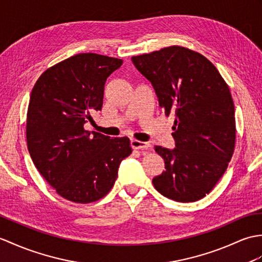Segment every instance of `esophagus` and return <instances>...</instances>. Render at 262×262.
<instances>
[{
  "label": "esophagus",
  "mask_w": 262,
  "mask_h": 262,
  "mask_svg": "<svg viewBox=\"0 0 262 262\" xmlns=\"http://www.w3.org/2000/svg\"><path fill=\"white\" fill-rule=\"evenodd\" d=\"M130 145L134 149H148V147H149V144L137 141V139H132Z\"/></svg>",
  "instance_id": "1"
}]
</instances>
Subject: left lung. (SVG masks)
Returning a JSON list of instances; mask_svg holds the SVG:
<instances>
[{"instance_id": "1", "label": "left lung", "mask_w": 262, "mask_h": 262, "mask_svg": "<svg viewBox=\"0 0 262 262\" xmlns=\"http://www.w3.org/2000/svg\"><path fill=\"white\" fill-rule=\"evenodd\" d=\"M174 117L175 148L155 146L165 171L153 179L162 195L195 202L222 178L235 145L234 103L220 72L202 54L179 46L132 57Z\"/></svg>"}]
</instances>
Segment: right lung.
Listing matches in <instances>:
<instances>
[{
    "instance_id": "obj_1",
    "label": "right lung",
    "mask_w": 262,
    "mask_h": 262,
    "mask_svg": "<svg viewBox=\"0 0 262 262\" xmlns=\"http://www.w3.org/2000/svg\"><path fill=\"white\" fill-rule=\"evenodd\" d=\"M123 60L79 53L36 80L27 114L28 149L35 167L60 196L90 203L108 194L120 162L132 154L127 137L89 133L83 125L101 111L107 78Z\"/></svg>"
}]
</instances>
